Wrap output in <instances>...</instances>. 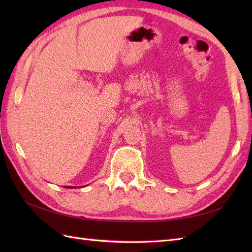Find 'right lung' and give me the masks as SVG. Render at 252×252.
<instances>
[{"label": "right lung", "instance_id": "1", "mask_svg": "<svg viewBox=\"0 0 252 252\" xmlns=\"http://www.w3.org/2000/svg\"><path fill=\"white\" fill-rule=\"evenodd\" d=\"M67 189H71V187H70V186H68V187H67Z\"/></svg>", "mask_w": 252, "mask_h": 252}]
</instances>
